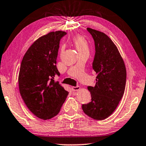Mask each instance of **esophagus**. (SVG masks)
I'll return each instance as SVG.
<instances>
[{"instance_id": "34e87169", "label": "esophagus", "mask_w": 146, "mask_h": 146, "mask_svg": "<svg viewBox=\"0 0 146 146\" xmlns=\"http://www.w3.org/2000/svg\"><path fill=\"white\" fill-rule=\"evenodd\" d=\"M80 86H73L72 87V90L73 91H74V92H75V91H78V90H80Z\"/></svg>"}]
</instances>
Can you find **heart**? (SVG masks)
Listing matches in <instances>:
<instances>
[{
    "mask_svg": "<svg viewBox=\"0 0 146 146\" xmlns=\"http://www.w3.org/2000/svg\"><path fill=\"white\" fill-rule=\"evenodd\" d=\"M73 44L77 48L79 53L89 51L88 42L86 39L81 35H77L73 39Z\"/></svg>",
    "mask_w": 146,
    "mask_h": 146,
    "instance_id": "1",
    "label": "heart"
}]
</instances>
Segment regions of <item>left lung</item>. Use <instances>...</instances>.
Wrapping results in <instances>:
<instances>
[{
  "mask_svg": "<svg viewBox=\"0 0 146 146\" xmlns=\"http://www.w3.org/2000/svg\"><path fill=\"white\" fill-rule=\"evenodd\" d=\"M94 40L92 68L97 74L95 86H88L91 102L82 104L84 113L95 120L108 118L119 105L125 92L127 71L113 42L104 33L87 28Z\"/></svg>",
  "mask_w": 146,
  "mask_h": 146,
  "instance_id": "obj_1",
  "label": "left lung"
}]
</instances>
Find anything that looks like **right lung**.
I'll return each instance as SVG.
<instances>
[{"label":"right lung","mask_w":146,"mask_h":146,"mask_svg":"<svg viewBox=\"0 0 146 146\" xmlns=\"http://www.w3.org/2000/svg\"><path fill=\"white\" fill-rule=\"evenodd\" d=\"M64 31L50 32L35 41L26 52L19 69V92L25 105L43 120L59 113L69 92L54 81L60 75L56 67L60 39Z\"/></svg>","instance_id":"1"}]
</instances>
